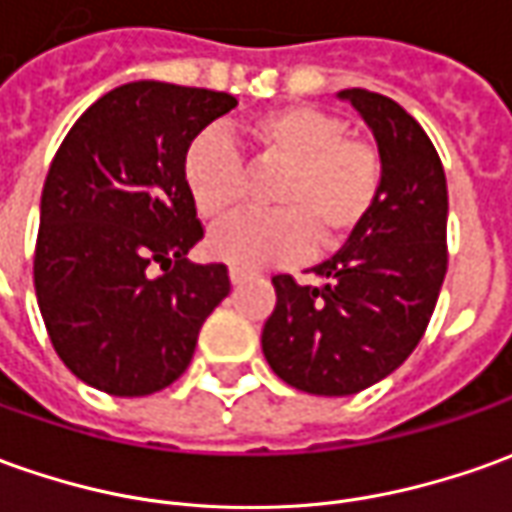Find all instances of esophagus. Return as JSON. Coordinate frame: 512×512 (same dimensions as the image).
<instances>
[{
	"instance_id": "obj_1",
	"label": "esophagus",
	"mask_w": 512,
	"mask_h": 512,
	"mask_svg": "<svg viewBox=\"0 0 512 512\" xmlns=\"http://www.w3.org/2000/svg\"><path fill=\"white\" fill-rule=\"evenodd\" d=\"M229 280H232V285H243V283H246V280H249V271L229 269Z\"/></svg>"
}]
</instances>
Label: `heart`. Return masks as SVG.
Segmentation results:
<instances>
[{
	"instance_id": "1",
	"label": "heart",
	"mask_w": 512,
	"mask_h": 512,
	"mask_svg": "<svg viewBox=\"0 0 512 512\" xmlns=\"http://www.w3.org/2000/svg\"><path fill=\"white\" fill-rule=\"evenodd\" d=\"M255 165L280 170L269 187L271 215H243L210 235V255L235 269L291 263L316 249L347 243L378 207L384 159L370 139L314 106H280L243 125ZM184 184L201 218L224 221L243 204L241 151L221 128H204L182 156Z\"/></svg>"
}]
</instances>
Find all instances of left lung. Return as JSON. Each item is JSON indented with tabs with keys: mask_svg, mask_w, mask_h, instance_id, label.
I'll return each instance as SVG.
<instances>
[{
	"mask_svg": "<svg viewBox=\"0 0 512 512\" xmlns=\"http://www.w3.org/2000/svg\"><path fill=\"white\" fill-rule=\"evenodd\" d=\"M370 125L384 159L378 207L336 255L314 266L319 285L271 277L277 305L263 356L288 387L356 395L395 373L423 339L448 269L443 162L412 114L378 92H339Z\"/></svg>",
	"mask_w": 512,
	"mask_h": 512,
	"instance_id": "left-lung-1",
	"label": "left lung"
}]
</instances>
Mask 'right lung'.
<instances>
[{
    "label": "right lung",
    "mask_w": 512,
    "mask_h": 512,
    "mask_svg": "<svg viewBox=\"0 0 512 512\" xmlns=\"http://www.w3.org/2000/svg\"><path fill=\"white\" fill-rule=\"evenodd\" d=\"M238 106L227 92L162 81L111 89L78 117L41 193L33 283L55 353L117 398L170 387L229 294L184 184L187 142Z\"/></svg>",
    "instance_id": "obj_1"
}]
</instances>
